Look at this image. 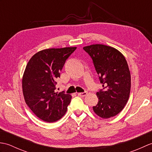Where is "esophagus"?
<instances>
[{"label": "esophagus", "mask_w": 152, "mask_h": 152, "mask_svg": "<svg viewBox=\"0 0 152 152\" xmlns=\"http://www.w3.org/2000/svg\"><path fill=\"white\" fill-rule=\"evenodd\" d=\"M78 96H85L88 95V92L84 91L83 93H78Z\"/></svg>", "instance_id": "1"}]
</instances>
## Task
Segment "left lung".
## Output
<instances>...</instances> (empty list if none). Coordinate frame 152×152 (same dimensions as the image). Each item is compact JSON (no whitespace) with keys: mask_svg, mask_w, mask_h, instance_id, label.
Returning a JSON list of instances; mask_svg holds the SVG:
<instances>
[{"mask_svg":"<svg viewBox=\"0 0 152 152\" xmlns=\"http://www.w3.org/2000/svg\"><path fill=\"white\" fill-rule=\"evenodd\" d=\"M93 60L103 88L96 93L99 102L93 109L107 119L119 114L127 104L131 90V74L125 57L118 50L102 44L83 47Z\"/></svg>","mask_w":152,"mask_h":152,"instance_id":"obj_1","label":"left lung"}]
</instances>
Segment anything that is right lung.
<instances>
[{
	"instance_id": "right-lung-1",
	"label": "right lung",
	"mask_w": 152,
	"mask_h": 152,
	"mask_svg": "<svg viewBox=\"0 0 152 152\" xmlns=\"http://www.w3.org/2000/svg\"><path fill=\"white\" fill-rule=\"evenodd\" d=\"M76 47L42 50L31 58L22 80L25 102L38 118L52 123L65 114L72 96L64 91L55 93L66 60Z\"/></svg>"
}]
</instances>
